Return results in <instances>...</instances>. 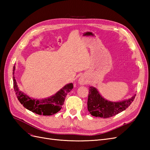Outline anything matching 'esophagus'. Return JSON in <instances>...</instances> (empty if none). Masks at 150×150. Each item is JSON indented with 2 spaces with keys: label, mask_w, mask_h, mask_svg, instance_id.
Masks as SVG:
<instances>
[{
  "label": "esophagus",
  "mask_w": 150,
  "mask_h": 150,
  "mask_svg": "<svg viewBox=\"0 0 150 150\" xmlns=\"http://www.w3.org/2000/svg\"><path fill=\"white\" fill-rule=\"evenodd\" d=\"M86 80L83 78V77H81V78L79 79V83L80 84H85L86 83Z\"/></svg>",
  "instance_id": "esophagus-1"
}]
</instances>
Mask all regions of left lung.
<instances>
[{
  "label": "left lung",
  "mask_w": 150,
  "mask_h": 150,
  "mask_svg": "<svg viewBox=\"0 0 150 150\" xmlns=\"http://www.w3.org/2000/svg\"><path fill=\"white\" fill-rule=\"evenodd\" d=\"M136 94L128 99L121 102H111L104 99L97 89L90 87L88 99V110L93 116L107 118L115 116L125 110L134 101Z\"/></svg>",
  "instance_id": "left-lung-1"
}]
</instances>
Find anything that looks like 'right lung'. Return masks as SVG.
I'll list each match as a JSON object with an SVG mask.
<instances>
[{"label": "right lung", "mask_w": 150, "mask_h": 150, "mask_svg": "<svg viewBox=\"0 0 150 150\" xmlns=\"http://www.w3.org/2000/svg\"><path fill=\"white\" fill-rule=\"evenodd\" d=\"M15 66L13 67V89L18 100L29 111L36 114L43 116H50L56 114L59 111L64 104L67 94L73 88V84L66 85L54 96L44 99H31L29 96L21 93L17 87V82L14 77Z\"/></svg>", "instance_id": "add662e5"}]
</instances>
